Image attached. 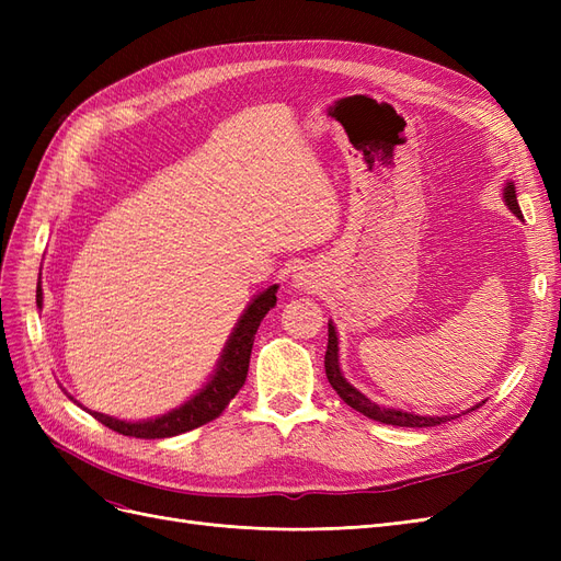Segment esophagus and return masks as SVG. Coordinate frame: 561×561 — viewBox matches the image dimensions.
<instances>
[{
	"mask_svg": "<svg viewBox=\"0 0 561 561\" xmlns=\"http://www.w3.org/2000/svg\"><path fill=\"white\" fill-rule=\"evenodd\" d=\"M297 283H299L301 287H307V285H309V280H307V278H304V276H299V278H297Z\"/></svg>",
	"mask_w": 561,
	"mask_h": 561,
	"instance_id": "34e87169",
	"label": "esophagus"
}]
</instances>
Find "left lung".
<instances>
[{"instance_id":"1","label":"left lung","mask_w":561,"mask_h":561,"mask_svg":"<svg viewBox=\"0 0 561 561\" xmlns=\"http://www.w3.org/2000/svg\"><path fill=\"white\" fill-rule=\"evenodd\" d=\"M503 198L507 203V208H511L517 217H522L519 210V203H517V194H515V186L513 182H507ZM325 375L328 381L332 383V388L339 393L348 407H353L355 412L365 414L371 421H379L386 423V426H400V428H428V426H439V423H445L454 416H416V414H407V412H398V410H386V407H379L375 402H369L363 393H358L344 377H342V369H339V355H336V332L330 325L328 330V351H325Z\"/></svg>"}]
</instances>
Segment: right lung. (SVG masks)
I'll list each match as a JSON object with an SVG mask.
<instances>
[{
	"mask_svg": "<svg viewBox=\"0 0 561 561\" xmlns=\"http://www.w3.org/2000/svg\"><path fill=\"white\" fill-rule=\"evenodd\" d=\"M39 301H42V290L37 295V304ZM274 307H276V285H271L266 293H262L245 309L243 318L239 320V325H236L229 339L213 381L184 407H180V410L165 414L161 419L142 421V423H126L98 412H91V416L116 433L128 435V437H140V439L173 437V435L206 426V423H210L227 410V404L236 398V393H239L241 386L245 383L254 334H257L262 318Z\"/></svg>",
	"mask_w": 561,
	"mask_h": 561,
	"instance_id": "obj_1",
	"label": "right lung"
}]
</instances>
